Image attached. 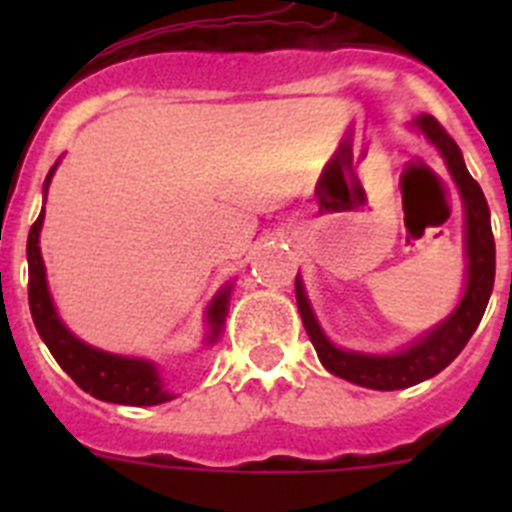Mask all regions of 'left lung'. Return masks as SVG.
<instances>
[{
  "mask_svg": "<svg viewBox=\"0 0 512 512\" xmlns=\"http://www.w3.org/2000/svg\"><path fill=\"white\" fill-rule=\"evenodd\" d=\"M415 133L423 135L438 153L443 164L449 169L456 189H459L461 205H464V259H467V274H464V292L454 310L438 325L423 330L418 338L402 346L392 354H366L354 348H341L325 336L318 315L312 310L310 297L305 292L302 277L295 279L297 307L305 325L312 346L318 351L320 364L330 374L354 382L369 390H405L413 384L425 382L443 372L461 348L467 346L472 333L477 330L479 320L485 315L490 302L492 284H495V238H492L490 207H487L482 187L467 171L464 156L446 130L438 125L436 117L420 115L410 122Z\"/></svg>",
  "mask_w": 512,
  "mask_h": 512,
  "instance_id": "obj_1",
  "label": "left lung"
}]
</instances>
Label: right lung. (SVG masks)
Listing matches in <instances>:
<instances>
[{"mask_svg": "<svg viewBox=\"0 0 512 512\" xmlns=\"http://www.w3.org/2000/svg\"><path fill=\"white\" fill-rule=\"evenodd\" d=\"M61 158L51 166L45 176L43 194H48L51 179L56 174ZM45 210H40L38 220L30 228L27 235V300H30V312H33V323L38 328L40 338L58 361L63 372L69 374L81 390L89 392L92 397L104 402H115V405H133V408H146V405H161V402L174 400V392L166 390L164 379L158 374V366L151 359H140V356H122L102 351L97 346H89L81 341L63 325L56 305H53L48 279H45L43 253H40V230H43ZM230 292L233 282L220 287L215 297L210 300L205 310V346L217 343L220 333L225 328L230 307Z\"/></svg>", "mask_w": 512, "mask_h": 512, "instance_id": "obj_1", "label": "right lung"}]
</instances>
